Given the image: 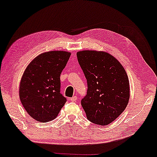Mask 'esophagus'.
Returning <instances> with one entry per match:
<instances>
[{
	"instance_id": "esophagus-1",
	"label": "esophagus",
	"mask_w": 157,
	"mask_h": 157,
	"mask_svg": "<svg viewBox=\"0 0 157 157\" xmlns=\"http://www.w3.org/2000/svg\"><path fill=\"white\" fill-rule=\"evenodd\" d=\"M69 100H70L71 101H76L77 97H76V96H74V97L69 98Z\"/></svg>"
}]
</instances>
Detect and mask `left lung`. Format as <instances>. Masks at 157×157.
Here are the masks:
<instances>
[{
  "label": "left lung",
  "mask_w": 157,
  "mask_h": 157,
  "mask_svg": "<svg viewBox=\"0 0 157 157\" xmlns=\"http://www.w3.org/2000/svg\"><path fill=\"white\" fill-rule=\"evenodd\" d=\"M77 60L87 80V94L81 105L87 118L105 126L120 116L129 99V82L125 69L106 52L80 51Z\"/></svg>",
  "instance_id": "1"
}]
</instances>
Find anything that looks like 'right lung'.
<instances>
[{"instance_id": "obj_1", "label": "right lung", "mask_w": 157, "mask_h": 157, "mask_svg": "<svg viewBox=\"0 0 157 157\" xmlns=\"http://www.w3.org/2000/svg\"><path fill=\"white\" fill-rule=\"evenodd\" d=\"M71 53L50 51L36 57L25 70L20 99L30 116L39 122L55 119L67 101L60 94V76Z\"/></svg>"}]
</instances>
